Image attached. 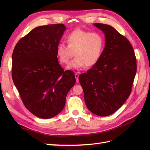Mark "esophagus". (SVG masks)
<instances>
[{
    "instance_id": "34e87169",
    "label": "esophagus",
    "mask_w": 150,
    "mask_h": 150,
    "mask_svg": "<svg viewBox=\"0 0 150 150\" xmlns=\"http://www.w3.org/2000/svg\"><path fill=\"white\" fill-rule=\"evenodd\" d=\"M75 79H76V82L78 83V82H79V75L77 74V73H75Z\"/></svg>"
}]
</instances>
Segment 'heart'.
<instances>
[{
    "label": "heart",
    "mask_w": 150,
    "mask_h": 150,
    "mask_svg": "<svg viewBox=\"0 0 150 150\" xmlns=\"http://www.w3.org/2000/svg\"><path fill=\"white\" fill-rule=\"evenodd\" d=\"M67 46L60 43L57 46L56 55L60 64H67L73 59L67 68L78 69L84 66L95 65L100 59L104 47V39L101 34L77 29L66 38Z\"/></svg>",
    "instance_id": "obj_1"
}]
</instances>
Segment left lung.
Masks as SVG:
<instances>
[{"mask_svg": "<svg viewBox=\"0 0 150 150\" xmlns=\"http://www.w3.org/2000/svg\"><path fill=\"white\" fill-rule=\"evenodd\" d=\"M105 35V47L97 62L79 75L88 109L98 116L113 114L132 91L137 71L134 50L129 40L110 25L95 23Z\"/></svg>", "mask_w": 150, "mask_h": 150, "instance_id": "1", "label": "left lung"}]
</instances>
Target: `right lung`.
Instances as JSON below:
<instances>
[{"label": "right lung", "mask_w": 150, "mask_h": 150, "mask_svg": "<svg viewBox=\"0 0 150 150\" xmlns=\"http://www.w3.org/2000/svg\"><path fill=\"white\" fill-rule=\"evenodd\" d=\"M66 29L62 24L37 27L18 40L13 52L14 84L25 107L41 119L61 112L76 82L74 73L64 71L56 55Z\"/></svg>", "instance_id": "add662e5"}]
</instances>
